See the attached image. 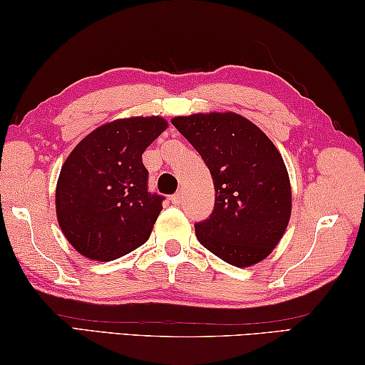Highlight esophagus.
<instances>
[{
    "label": "esophagus",
    "mask_w": 365,
    "mask_h": 365,
    "mask_svg": "<svg viewBox=\"0 0 365 365\" xmlns=\"http://www.w3.org/2000/svg\"><path fill=\"white\" fill-rule=\"evenodd\" d=\"M182 197H183V191H177L175 195L170 196V201L174 202V205H180L182 202Z\"/></svg>",
    "instance_id": "obj_1"
}]
</instances>
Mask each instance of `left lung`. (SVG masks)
I'll return each instance as SVG.
<instances>
[{
  "label": "left lung",
  "instance_id": "1",
  "mask_svg": "<svg viewBox=\"0 0 365 365\" xmlns=\"http://www.w3.org/2000/svg\"><path fill=\"white\" fill-rule=\"evenodd\" d=\"M172 123L201 154L214 182V211L195 225L197 242L235 267L261 262L292 215L282 154L261 128L230 110L178 115Z\"/></svg>",
  "mask_w": 365,
  "mask_h": 365
}]
</instances>
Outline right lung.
I'll return each mask as SVG.
<instances>
[{"label":"right lung","mask_w":365,"mask_h":365,"mask_svg":"<svg viewBox=\"0 0 365 365\" xmlns=\"http://www.w3.org/2000/svg\"><path fill=\"white\" fill-rule=\"evenodd\" d=\"M168 125L159 115L117 119L95 128L67 156L56 215L80 255L108 262L148 242L164 197L148 193L141 154Z\"/></svg>","instance_id":"obj_1"}]
</instances>
